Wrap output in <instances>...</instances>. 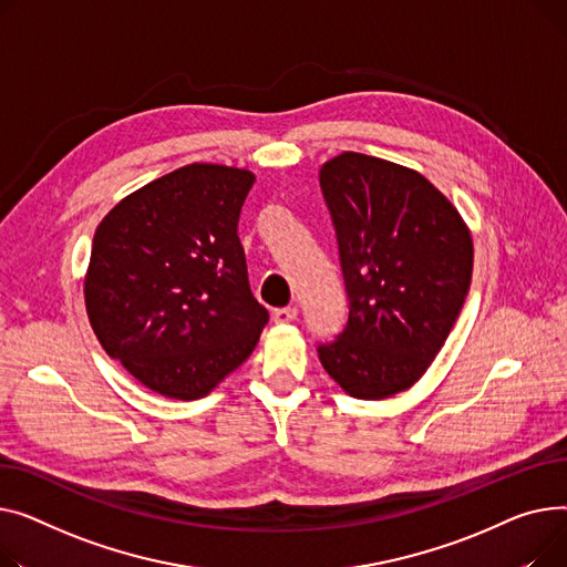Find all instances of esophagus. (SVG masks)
<instances>
[{
    "label": "esophagus",
    "mask_w": 567,
    "mask_h": 567,
    "mask_svg": "<svg viewBox=\"0 0 567 567\" xmlns=\"http://www.w3.org/2000/svg\"><path fill=\"white\" fill-rule=\"evenodd\" d=\"M272 318H275V322H277V324H288V322H292V320L297 318V309H295V307H284V309H275Z\"/></svg>",
    "instance_id": "obj_1"
}]
</instances>
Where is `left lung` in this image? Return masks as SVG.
<instances>
[{
  "label": "left lung",
  "instance_id": "1",
  "mask_svg": "<svg viewBox=\"0 0 567 567\" xmlns=\"http://www.w3.org/2000/svg\"><path fill=\"white\" fill-rule=\"evenodd\" d=\"M320 189L350 311L318 357L350 395L380 401L410 389L449 339L472 284V236L435 185L380 157L329 159Z\"/></svg>",
  "mask_w": 567,
  "mask_h": 567
}]
</instances>
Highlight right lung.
I'll list each match as a JSON object with an SVG mask.
<instances>
[{
	"mask_svg": "<svg viewBox=\"0 0 567 567\" xmlns=\"http://www.w3.org/2000/svg\"><path fill=\"white\" fill-rule=\"evenodd\" d=\"M254 181L247 169L187 164L125 196L95 230L91 327L112 359L166 398L210 393L270 320L238 238Z\"/></svg>",
	"mask_w": 567,
	"mask_h": 567,
	"instance_id": "right-lung-1",
	"label": "right lung"
}]
</instances>
